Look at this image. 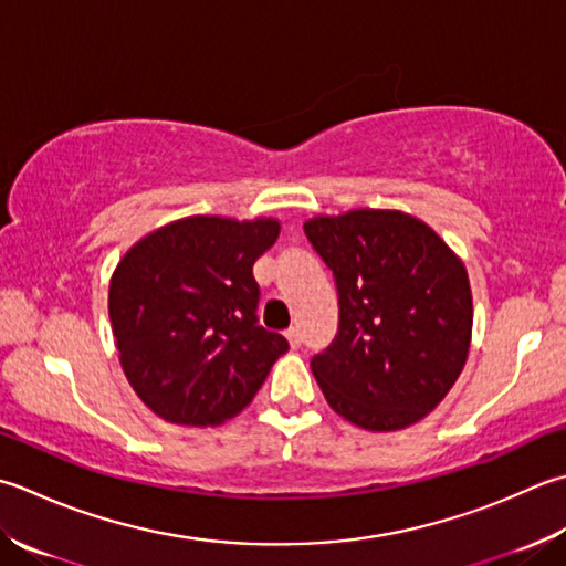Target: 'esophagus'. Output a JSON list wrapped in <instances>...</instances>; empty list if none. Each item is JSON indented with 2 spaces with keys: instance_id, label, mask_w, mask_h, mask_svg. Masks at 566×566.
<instances>
[{
  "instance_id": "esophagus-1",
  "label": "esophagus",
  "mask_w": 566,
  "mask_h": 566,
  "mask_svg": "<svg viewBox=\"0 0 566 566\" xmlns=\"http://www.w3.org/2000/svg\"><path fill=\"white\" fill-rule=\"evenodd\" d=\"M284 336H286V340H290V346H292V348H298V346H302V331H298L296 326L286 328V331H284Z\"/></svg>"
}]
</instances>
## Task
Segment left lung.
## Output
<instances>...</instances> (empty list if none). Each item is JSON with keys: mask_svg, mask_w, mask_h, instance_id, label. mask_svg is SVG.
Instances as JSON below:
<instances>
[{"mask_svg": "<svg viewBox=\"0 0 566 566\" xmlns=\"http://www.w3.org/2000/svg\"><path fill=\"white\" fill-rule=\"evenodd\" d=\"M304 232L336 276L338 336L312 360L350 424L397 431L424 419L471 348L469 272L424 220L390 208L316 216Z\"/></svg>", "mask_w": 566, "mask_h": 566, "instance_id": "8db88e82", "label": "left lung"}]
</instances>
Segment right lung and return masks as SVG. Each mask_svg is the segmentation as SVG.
<instances>
[{"label":"right lung","instance_id":"1","mask_svg":"<svg viewBox=\"0 0 566 566\" xmlns=\"http://www.w3.org/2000/svg\"><path fill=\"white\" fill-rule=\"evenodd\" d=\"M280 220L188 216L137 240L107 308L132 390L171 424L218 427L245 409L290 343L258 324L252 264Z\"/></svg>","mask_w":566,"mask_h":566}]
</instances>
